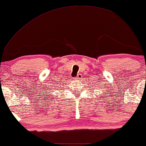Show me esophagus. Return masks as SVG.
<instances>
[{
    "mask_svg": "<svg viewBox=\"0 0 146 146\" xmlns=\"http://www.w3.org/2000/svg\"><path fill=\"white\" fill-rule=\"evenodd\" d=\"M82 75H81V74H78V75H77V77H76V78H75V79H76L77 80H80V79H82Z\"/></svg>",
    "mask_w": 146,
    "mask_h": 146,
    "instance_id": "34e87169",
    "label": "esophagus"
}]
</instances>
